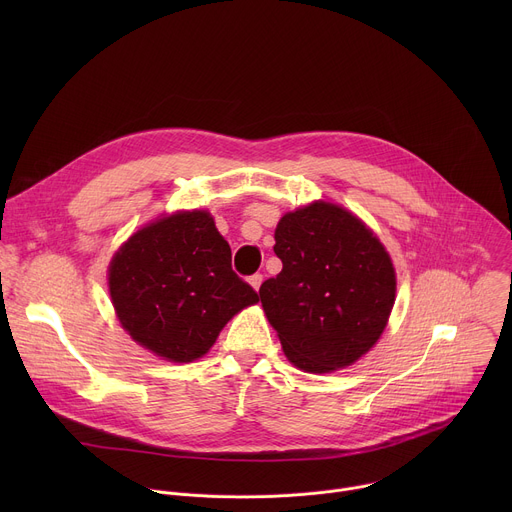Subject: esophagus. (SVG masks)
Listing matches in <instances>:
<instances>
[{"mask_svg": "<svg viewBox=\"0 0 512 512\" xmlns=\"http://www.w3.org/2000/svg\"><path fill=\"white\" fill-rule=\"evenodd\" d=\"M249 283L253 285V289H257V291H259V287H261V283H263V275H261V273L251 275V277H249Z\"/></svg>", "mask_w": 512, "mask_h": 512, "instance_id": "34e87169", "label": "esophagus"}]
</instances>
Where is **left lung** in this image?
Segmentation results:
<instances>
[{
	"label": "left lung",
	"instance_id": "8db88e82",
	"mask_svg": "<svg viewBox=\"0 0 512 512\" xmlns=\"http://www.w3.org/2000/svg\"><path fill=\"white\" fill-rule=\"evenodd\" d=\"M283 267L259 287L269 324L291 364L306 373L350 367L381 338L395 304V267L360 218L330 202L281 216Z\"/></svg>",
	"mask_w": 512,
	"mask_h": 512
}]
</instances>
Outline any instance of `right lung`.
Returning <instances> with one entry per match:
<instances>
[{
	"label": "right lung",
	"instance_id": "1",
	"mask_svg": "<svg viewBox=\"0 0 512 512\" xmlns=\"http://www.w3.org/2000/svg\"><path fill=\"white\" fill-rule=\"evenodd\" d=\"M121 326L172 362L206 354L257 291L231 267V247L206 210H180L133 233L109 265Z\"/></svg>",
	"mask_w": 512,
	"mask_h": 512
}]
</instances>
